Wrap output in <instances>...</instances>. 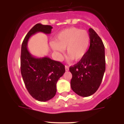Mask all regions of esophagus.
<instances>
[{"instance_id": "obj_1", "label": "esophagus", "mask_w": 124, "mask_h": 124, "mask_svg": "<svg viewBox=\"0 0 124 124\" xmlns=\"http://www.w3.org/2000/svg\"><path fill=\"white\" fill-rule=\"evenodd\" d=\"M65 70L66 71H68V70H69V66H67V65L65 66Z\"/></svg>"}]
</instances>
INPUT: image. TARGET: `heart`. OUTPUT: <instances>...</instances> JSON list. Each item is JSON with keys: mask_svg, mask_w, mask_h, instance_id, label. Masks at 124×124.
I'll return each mask as SVG.
<instances>
[{"mask_svg": "<svg viewBox=\"0 0 124 124\" xmlns=\"http://www.w3.org/2000/svg\"><path fill=\"white\" fill-rule=\"evenodd\" d=\"M51 45L60 59L62 58L64 49L66 48L68 60L79 61L87 53L90 45V35L84 30L70 28L59 33L56 37V41H52Z\"/></svg>", "mask_w": 124, "mask_h": 124, "instance_id": "b5f03b06", "label": "heart"}]
</instances>
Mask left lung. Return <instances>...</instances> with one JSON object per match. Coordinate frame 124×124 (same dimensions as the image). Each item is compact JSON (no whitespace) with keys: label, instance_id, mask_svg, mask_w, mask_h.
Wrapping results in <instances>:
<instances>
[{"label":"left lung","instance_id":"obj_1","mask_svg":"<svg viewBox=\"0 0 124 124\" xmlns=\"http://www.w3.org/2000/svg\"><path fill=\"white\" fill-rule=\"evenodd\" d=\"M90 46L77 64L70 67L72 74V90L82 97H88L96 92L106 71L104 45L93 28L89 29Z\"/></svg>","mask_w":124,"mask_h":124}]
</instances>
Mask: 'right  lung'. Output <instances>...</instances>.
<instances>
[{
	"instance_id": "add662e5",
	"label": "right lung",
	"mask_w": 124,
	"mask_h": 124,
	"mask_svg": "<svg viewBox=\"0 0 124 124\" xmlns=\"http://www.w3.org/2000/svg\"><path fill=\"white\" fill-rule=\"evenodd\" d=\"M50 25L36 24L25 36L22 45L20 70L26 88L30 94L38 101L52 99L56 93V83L65 72L64 65L48 57L37 58L27 49L30 37L37 32L51 33Z\"/></svg>"
}]
</instances>
